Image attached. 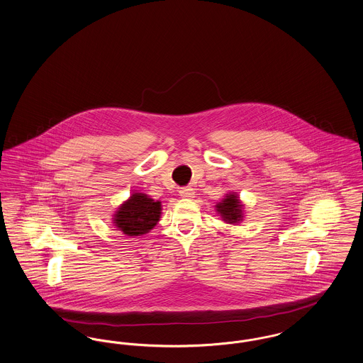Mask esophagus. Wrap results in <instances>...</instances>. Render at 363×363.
<instances>
[{"instance_id": "obj_1", "label": "esophagus", "mask_w": 363, "mask_h": 363, "mask_svg": "<svg viewBox=\"0 0 363 363\" xmlns=\"http://www.w3.org/2000/svg\"><path fill=\"white\" fill-rule=\"evenodd\" d=\"M179 196L184 197V199H191V197L194 196V190L191 188H189V186H186V188H181V190H179Z\"/></svg>"}]
</instances>
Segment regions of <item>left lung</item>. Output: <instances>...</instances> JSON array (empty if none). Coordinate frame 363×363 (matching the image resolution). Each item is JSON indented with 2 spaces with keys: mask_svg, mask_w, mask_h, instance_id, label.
<instances>
[{
  "mask_svg": "<svg viewBox=\"0 0 363 363\" xmlns=\"http://www.w3.org/2000/svg\"><path fill=\"white\" fill-rule=\"evenodd\" d=\"M242 206L239 203L238 196L235 194H227L223 203H218V212L224 221L227 223H238L242 220Z\"/></svg>",
  "mask_w": 363,
  "mask_h": 363,
  "instance_id": "8db88e82",
  "label": "left lung"
}]
</instances>
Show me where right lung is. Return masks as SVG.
Returning a JSON list of instances; mask_svg holds the SVG:
<instances>
[{
  "label": "right lung",
  "mask_w": 363,
  "mask_h": 363,
  "mask_svg": "<svg viewBox=\"0 0 363 363\" xmlns=\"http://www.w3.org/2000/svg\"><path fill=\"white\" fill-rule=\"evenodd\" d=\"M160 216V201L155 203L143 193H135L118 208L113 221L124 235L140 236L157 225Z\"/></svg>",
  "instance_id": "obj_1"
}]
</instances>
